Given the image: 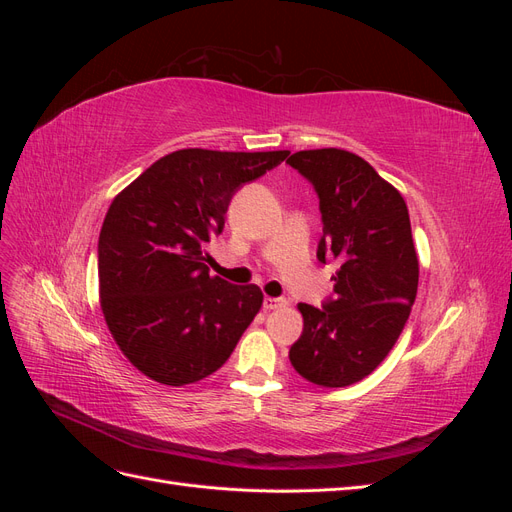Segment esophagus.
<instances>
[{
	"label": "esophagus",
	"mask_w": 512,
	"mask_h": 512,
	"mask_svg": "<svg viewBox=\"0 0 512 512\" xmlns=\"http://www.w3.org/2000/svg\"><path fill=\"white\" fill-rule=\"evenodd\" d=\"M282 307H286L284 299H275V297H267L265 299V309H267V312H273V309H282Z\"/></svg>",
	"instance_id": "1"
}]
</instances>
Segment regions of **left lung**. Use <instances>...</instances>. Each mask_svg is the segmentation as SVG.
<instances>
[{"label": "left lung", "instance_id": "1", "mask_svg": "<svg viewBox=\"0 0 512 512\" xmlns=\"http://www.w3.org/2000/svg\"><path fill=\"white\" fill-rule=\"evenodd\" d=\"M314 183L322 211L318 260H339L335 299L299 303L303 333L290 363L307 382L339 389L367 378L406 327L418 256L404 196L346 149H305L286 160Z\"/></svg>", "mask_w": 512, "mask_h": 512}]
</instances>
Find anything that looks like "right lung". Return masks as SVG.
Here are the masks:
<instances>
[{
  "mask_svg": "<svg viewBox=\"0 0 512 512\" xmlns=\"http://www.w3.org/2000/svg\"><path fill=\"white\" fill-rule=\"evenodd\" d=\"M290 151L179 149L153 162L106 211L98 241L100 307L123 356L166 386L218 371L262 307L256 284L205 265L232 194Z\"/></svg>",
  "mask_w": 512,
  "mask_h": 512,
  "instance_id": "right-lung-1",
  "label": "right lung"
}]
</instances>
